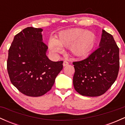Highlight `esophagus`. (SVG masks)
Wrapping results in <instances>:
<instances>
[{
	"label": "esophagus",
	"mask_w": 125,
	"mask_h": 125,
	"mask_svg": "<svg viewBox=\"0 0 125 125\" xmlns=\"http://www.w3.org/2000/svg\"><path fill=\"white\" fill-rule=\"evenodd\" d=\"M69 64V62L67 61H64L63 62V66H66L67 65H68Z\"/></svg>",
	"instance_id": "obj_1"
}]
</instances>
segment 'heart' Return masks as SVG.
Returning <instances> with one entry per match:
<instances>
[{
	"mask_svg": "<svg viewBox=\"0 0 125 125\" xmlns=\"http://www.w3.org/2000/svg\"><path fill=\"white\" fill-rule=\"evenodd\" d=\"M94 42L95 35L94 33L73 28L61 31L55 40L51 39L49 41L48 46L51 51L56 53L61 52V46H70L73 55L84 58L90 52Z\"/></svg>",
	"mask_w": 125,
	"mask_h": 125,
	"instance_id": "1",
	"label": "heart"
}]
</instances>
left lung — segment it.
<instances>
[{"mask_svg": "<svg viewBox=\"0 0 125 125\" xmlns=\"http://www.w3.org/2000/svg\"><path fill=\"white\" fill-rule=\"evenodd\" d=\"M73 64V83L77 92L91 97L104 94L115 82L119 69V49L113 36L102 30L99 48Z\"/></svg>", "mask_w": 125, "mask_h": 125, "instance_id": "left-lung-1", "label": "left lung"}]
</instances>
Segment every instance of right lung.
Returning a JSON list of instances; mask_svg holds the SVG:
<instances>
[{
	"mask_svg": "<svg viewBox=\"0 0 125 125\" xmlns=\"http://www.w3.org/2000/svg\"><path fill=\"white\" fill-rule=\"evenodd\" d=\"M41 28L28 27L14 37L9 49L7 69L11 83L28 96L38 97L51 89L63 69V61L47 57Z\"/></svg>",
	"mask_w": 125,
	"mask_h": 125,
	"instance_id": "obj_1",
	"label": "right lung"
}]
</instances>
